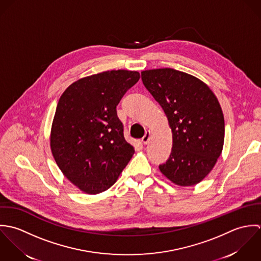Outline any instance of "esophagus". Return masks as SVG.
Returning a JSON list of instances; mask_svg holds the SVG:
<instances>
[{"label":"esophagus","mask_w":261,"mask_h":261,"mask_svg":"<svg viewBox=\"0 0 261 261\" xmlns=\"http://www.w3.org/2000/svg\"><path fill=\"white\" fill-rule=\"evenodd\" d=\"M149 140H150V132L148 131V132H146L145 135L143 136L142 142H143V144H147V143L149 142Z\"/></svg>","instance_id":"esophagus-1"}]
</instances>
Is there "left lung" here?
Instances as JSON below:
<instances>
[{"label":"left lung","instance_id":"8db88e82","mask_svg":"<svg viewBox=\"0 0 261 261\" xmlns=\"http://www.w3.org/2000/svg\"><path fill=\"white\" fill-rule=\"evenodd\" d=\"M141 79L172 131V149L160 171L177 186L197 185L223 149L225 122L216 96L199 79L172 68L144 70Z\"/></svg>","mask_w":261,"mask_h":261}]
</instances>
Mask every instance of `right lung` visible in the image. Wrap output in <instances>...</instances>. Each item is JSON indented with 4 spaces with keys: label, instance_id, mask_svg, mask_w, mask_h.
I'll use <instances>...</instances> for the list:
<instances>
[{
    "label": "right lung",
    "instance_id": "1",
    "mask_svg": "<svg viewBox=\"0 0 261 261\" xmlns=\"http://www.w3.org/2000/svg\"><path fill=\"white\" fill-rule=\"evenodd\" d=\"M140 79L138 71H104L70 85L53 119V157L74 186L96 195L111 188L134 154L116 107Z\"/></svg>",
    "mask_w": 261,
    "mask_h": 261
}]
</instances>
